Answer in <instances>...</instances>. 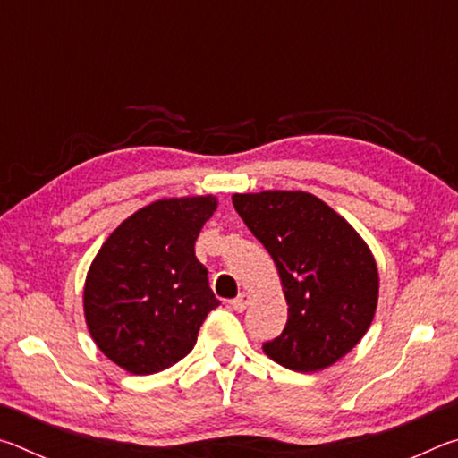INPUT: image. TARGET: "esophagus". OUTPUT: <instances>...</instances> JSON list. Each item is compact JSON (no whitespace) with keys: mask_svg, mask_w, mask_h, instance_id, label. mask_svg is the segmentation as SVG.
Here are the masks:
<instances>
[{"mask_svg":"<svg viewBox=\"0 0 458 458\" xmlns=\"http://www.w3.org/2000/svg\"><path fill=\"white\" fill-rule=\"evenodd\" d=\"M248 303H250V294H248V293H240L236 299L230 301L232 309H234V311H238V313H242L244 309L248 307Z\"/></svg>","mask_w":458,"mask_h":458,"instance_id":"34e87169","label":"esophagus"}]
</instances>
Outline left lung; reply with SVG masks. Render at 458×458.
I'll use <instances>...</instances> for the list:
<instances>
[{
  "mask_svg": "<svg viewBox=\"0 0 458 458\" xmlns=\"http://www.w3.org/2000/svg\"><path fill=\"white\" fill-rule=\"evenodd\" d=\"M232 204L275 260L289 305L283 333L262 350L303 374L333 366L376 315L379 275L366 240L309 191L234 193Z\"/></svg>",
  "mask_w": 458,
  "mask_h": 458,
  "instance_id": "obj_1",
  "label": "left lung"
}]
</instances>
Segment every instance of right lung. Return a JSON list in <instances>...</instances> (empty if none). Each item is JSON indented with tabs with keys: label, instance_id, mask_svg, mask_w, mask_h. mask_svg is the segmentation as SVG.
Listing matches in <instances>:
<instances>
[{
	"label": "right lung",
	"instance_id": "1",
	"mask_svg": "<svg viewBox=\"0 0 458 458\" xmlns=\"http://www.w3.org/2000/svg\"><path fill=\"white\" fill-rule=\"evenodd\" d=\"M216 208V196L151 201L123 220L92 259L84 319L98 350L129 374H157L183 360L220 305L193 250Z\"/></svg>",
	"mask_w": 458,
	"mask_h": 458
}]
</instances>
